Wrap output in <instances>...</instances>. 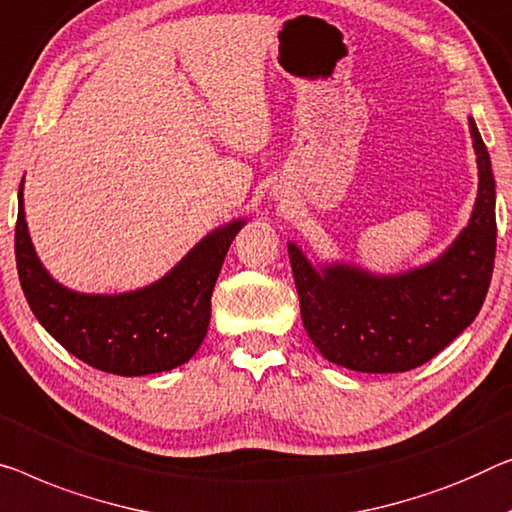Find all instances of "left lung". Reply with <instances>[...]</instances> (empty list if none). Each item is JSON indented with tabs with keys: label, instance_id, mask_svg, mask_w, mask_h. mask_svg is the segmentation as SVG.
<instances>
[{
	"label": "left lung",
	"instance_id": "left-lung-1",
	"mask_svg": "<svg viewBox=\"0 0 512 512\" xmlns=\"http://www.w3.org/2000/svg\"><path fill=\"white\" fill-rule=\"evenodd\" d=\"M478 193L467 227L430 262L377 273L356 262H312L287 243L301 319L331 363L356 372H407L430 361L483 308L497 253V190L490 154L469 117Z\"/></svg>",
	"mask_w": 512,
	"mask_h": 512
}]
</instances>
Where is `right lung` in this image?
Here are the masks:
<instances>
[{
    "label": "right lung",
    "instance_id": "right-lung-1",
    "mask_svg": "<svg viewBox=\"0 0 512 512\" xmlns=\"http://www.w3.org/2000/svg\"><path fill=\"white\" fill-rule=\"evenodd\" d=\"M25 177L18 190L15 262L38 324L96 370L142 377L179 368L200 349L211 322V294L246 218L202 236L165 276L119 294H87L50 276L29 236Z\"/></svg>",
    "mask_w": 512,
    "mask_h": 512
}]
</instances>
